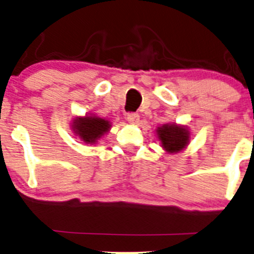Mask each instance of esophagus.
I'll return each instance as SVG.
<instances>
[{
  "label": "esophagus",
  "instance_id": "obj_1",
  "mask_svg": "<svg viewBox=\"0 0 254 254\" xmlns=\"http://www.w3.org/2000/svg\"><path fill=\"white\" fill-rule=\"evenodd\" d=\"M127 122L130 123V124H137V123H139V120H140V117H139V114H136V113H129V114L127 115Z\"/></svg>",
  "mask_w": 254,
  "mask_h": 254
}]
</instances>
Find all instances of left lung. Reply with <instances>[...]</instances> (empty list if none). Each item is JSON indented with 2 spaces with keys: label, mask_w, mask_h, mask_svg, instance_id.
I'll return each mask as SVG.
<instances>
[{
  "label": "left lung",
  "mask_w": 254,
  "mask_h": 254,
  "mask_svg": "<svg viewBox=\"0 0 254 254\" xmlns=\"http://www.w3.org/2000/svg\"><path fill=\"white\" fill-rule=\"evenodd\" d=\"M156 134L163 150L167 151L168 153L181 152L187 147L189 143V137H190L188 127L184 125H177L175 123L158 127L156 129Z\"/></svg>",
  "instance_id": "8db88e82"
}]
</instances>
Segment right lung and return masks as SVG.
<instances>
[{"mask_svg": "<svg viewBox=\"0 0 254 254\" xmlns=\"http://www.w3.org/2000/svg\"><path fill=\"white\" fill-rule=\"evenodd\" d=\"M111 122L96 115L77 117L72 120V130L84 143L98 142V140L111 129Z\"/></svg>", "mask_w": 254, "mask_h": 254, "instance_id": "right-lung-1", "label": "right lung"}]
</instances>
